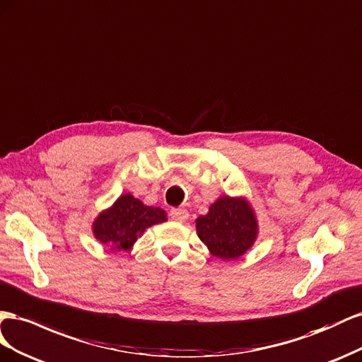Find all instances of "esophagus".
Segmentation results:
<instances>
[{
    "label": "esophagus",
    "instance_id": "esophagus-1",
    "mask_svg": "<svg viewBox=\"0 0 362 362\" xmlns=\"http://www.w3.org/2000/svg\"><path fill=\"white\" fill-rule=\"evenodd\" d=\"M170 215H171L173 220L182 223V221H185V220H188L189 212H188L187 209H183V208H177V209H171Z\"/></svg>",
    "mask_w": 362,
    "mask_h": 362
}]
</instances>
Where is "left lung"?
<instances>
[{
	"instance_id": "8db88e82",
	"label": "left lung",
	"mask_w": 362,
	"mask_h": 362,
	"mask_svg": "<svg viewBox=\"0 0 362 362\" xmlns=\"http://www.w3.org/2000/svg\"><path fill=\"white\" fill-rule=\"evenodd\" d=\"M195 227L209 252L224 261L243 256L257 236V221L250 203L229 195L212 203L209 212L195 220Z\"/></svg>"
}]
</instances>
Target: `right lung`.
Wrapping results in <instances>:
<instances>
[{"label":"right lung","mask_w":362,"mask_h":362,"mask_svg":"<svg viewBox=\"0 0 362 362\" xmlns=\"http://www.w3.org/2000/svg\"><path fill=\"white\" fill-rule=\"evenodd\" d=\"M163 221H167L163 209L146 206L132 194H122L109 209L98 214L92 232L110 250H130L146 229Z\"/></svg>","instance_id":"add662e5"}]
</instances>
